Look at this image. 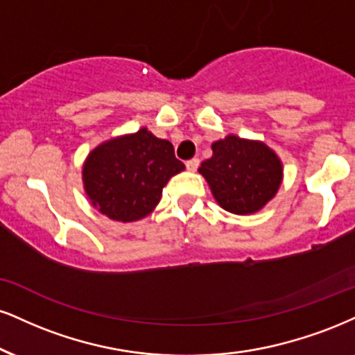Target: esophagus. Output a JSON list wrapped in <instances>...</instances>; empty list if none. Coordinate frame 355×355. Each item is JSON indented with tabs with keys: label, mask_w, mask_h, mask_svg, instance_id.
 I'll return each mask as SVG.
<instances>
[{
	"label": "esophagus",
	"mask_w": 355,
	"mask_h": 355,
	"mask_svg": "<svg viewBox=\"0 0 355 355\" xmlns=\"http://www.w3.org/2000/svg\"><path fill=\"white\" fill-rule=\"evenodd\" d=\"M185 165H187V170H190V172H195V170L198 168V165H200V160H198V159H191V160H187V162H185Z\"/></svg>",
	"instance_id": "1"
}]
</instances>
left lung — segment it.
Masks as SVG:
<instances>
[{"label": "left lung", "instance_id": "left-lung-1", "mask_svg": "<svg viewBox=\"0 0 355 355\" xmlns=\"http://www.w3.org/2000/svg\"><path fill=\"white\" fill-rule=\"evenodd\" d=\"M211 150L213 155L202 162L198 172L226 211H259L279 190L283 164L266 144L226 135L211 144Z\"/></svg>", "mask_w": 355, "mask_h": 355}]
</instances>
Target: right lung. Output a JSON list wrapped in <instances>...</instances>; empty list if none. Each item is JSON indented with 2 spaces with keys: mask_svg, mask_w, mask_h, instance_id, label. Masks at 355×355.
Returning a JSON list of instances; mask_svg holds the SVG:
<instances>
[{
  "mask_svg": "<svg viewBox=\"0 0 355 355\" xmlns=\"http://www.w3.org/2000/svg\"><path fill=\"white\" fill-rule=\"evenodd\" d=\"M183 168L173 145L144 127L89 153L83 166L84 190L102 215L129 223L153 211L166 182Z\"/></svg>",
  "mask_w": 355,
  "mask_h": 355,
  "instance_id": "add662e5",
  "label": "right lung"
}]
</instances>
